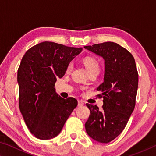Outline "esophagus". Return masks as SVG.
Listing matches in <instances>:
<instances>
[{
	"instance_id": "1",
	"label": "esophagus",
	"mask_w": 156,
	"mask_h": 156,
	"mask_svg": "<svg viewBox=\"0 0 156 156\" xmlns=\"http://www.w3.org/2000/svg\"><path fill=\"white\" fill-rule=\"evenodd\" d=\"M83 105H84V102L83 101V100H78V106L81 107V106H83Z\"/></svg>"
}]
</instances>
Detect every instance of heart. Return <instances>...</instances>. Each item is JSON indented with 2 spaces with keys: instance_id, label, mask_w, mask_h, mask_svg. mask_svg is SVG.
I'll use <instances>...</instances> for the list:
<instances>
[{
  "instance_id": "1",
  "label": "heart",
  "mask_w": 156,
  "mask_h": 156,
  "mask_svg": "<svg viewBox=\"0 0 156 156\" xmlns=\"http://www.w3.org/2000/svg\"><path fill=\"white\" fill-rule=\"evenodd\" d=\"M83 63H84V67H86L87 70L89 72H90L91 71H94V70H99L98 62L95 58H91V57L85 58L83 60ZM72 67H73L72 62H70L67 66V72L71 71V69H72Z\"/></svg>"
}]
</instances>
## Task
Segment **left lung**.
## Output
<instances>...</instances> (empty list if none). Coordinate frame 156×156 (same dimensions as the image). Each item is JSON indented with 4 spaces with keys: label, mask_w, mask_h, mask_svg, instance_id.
Listing matches in <instances>:
<instances>
[{
    "label": "left lung",
    "mask_w": 156,
    "mask_h": 156,
    "mask_svg": "<svg viewBox=\"0 0 156 156\" xmlns=\"http://www.w3.org/2000/svg\"><path fill=\"white\" fill-rule=\"evenodd\" d=\"M105 60L104 82L97 88L103 97L102 110L87 104L90 115L86 131L92 139L108 143L122 133L136 105L138 73L130 52L113 42L84 47Z\"/></svg>",
    "instance_id": "8db88e82"
}]
</instances>
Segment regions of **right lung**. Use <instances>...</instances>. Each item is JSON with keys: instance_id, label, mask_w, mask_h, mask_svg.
I'll return each instance as SVG.
<instances>
[{"instance_id": "obj_1", "label": "right lung", "mask_w": 156, "mask_h": 156, "mask_svg": "<svg viewBox=\"0 0 156 156\" xmlns=\"http://www.w3.org/2000/svg\"><path fill=\"white\" fill-rule=\"evenodd\" d=\"M82 50L44 41L31 47L23 56L17 76L19 108L36 138L49 140L57 136L77 107L74 98L64 99L58 96L54 84Z\"/></svg>"}]
</instances>
